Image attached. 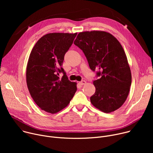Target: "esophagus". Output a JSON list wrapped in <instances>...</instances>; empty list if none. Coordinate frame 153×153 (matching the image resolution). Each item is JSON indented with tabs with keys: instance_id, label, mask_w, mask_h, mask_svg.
Returning <instances> with one entry per match:
<instances>
[{
	"instance_id": "obj_1",
	"label": "esophagus",
	"mask_w": 153,
	"mask_h": 153,
	"mask_svg": "<svg viewBox=\"0 0 153 153\" xmlns=\"http://www.w3.org/2000/svg\"><path fill=\"white\" fill-rule=\"evenodd\" d=\"M79 83L81 85H85L86 83V82L85 80H82L81 82H79Z\"/></svg>"
}]
</instances>
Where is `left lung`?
Masks as SVG:
<instances>
[{
	"mask_svg": "<svg viewBox=\"0 0 153 153\" xmlns=\"http://www.w3.org/2000/svg\"><path fill=\"white\" fill-rule=\"evenodd\" d=\"M74 44L80 48L93 71L100 78L93 82L96 92L92 105L105 113L116 111L125 103L131 85V73L124 50L111 34L103 31L78 34Z\"/></svg>",
	"mask_w": 153,
	"mask_h": 153,
	"instance_id": "obj_1",
	"label": "left lung"
}]
</instances>
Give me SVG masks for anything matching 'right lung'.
Here are the masks:
<instances>
[{
    "instance_id": "1",
    "label": "right lung",
    "mask_w": 153,
    "mask_h": 153,
    "mask_svg": "<svg viewBox=\"0 0 153 153\" xmlns=\"http://www.w3.org/2000/svg\"><path fill=\"white\" fill-rule=\"evenodd\" d=\"M76 33H52L36 43L29 56L26 79L29 92L42 110L54 114L68 106L77 91V83L68 80L62 68L64 56ZM64 73L60 79L59 73Z\"/></svg>"
}]
</instances>
